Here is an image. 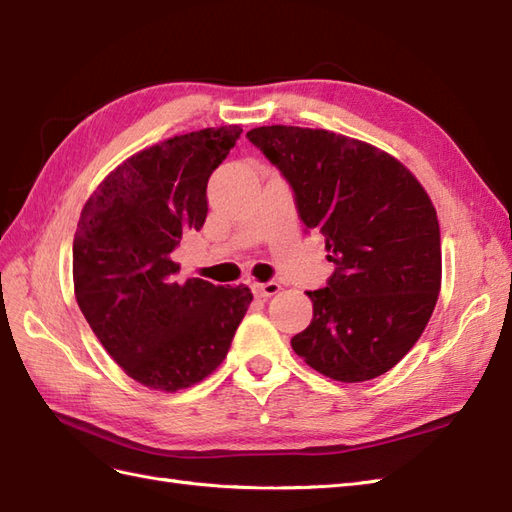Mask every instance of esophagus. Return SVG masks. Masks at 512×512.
I'll return each instance as SVG.
<instances>
[{
  "instance_id": "1",
  "label": "esophagus",
  "mask_w": 512,
  "mask_h": 512,
  "mask_svg": "<svg viewBox=\"0 0 512 512\" xmlns=\"http://www.w3.org/2000/svg\"><path fill=\"white\" fill-rule=\"evenodd\" d=\"M253 290H255V294H257L259 298H270V296H274V294H277V292L281 290V285H279L277 281L255 283V285H253Z\"/></svg>"
}]
</instances>
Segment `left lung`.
Listing matches in <instances>:
<instances>
[{"label": "left lung", "instance_id": "1", "mask_svg": "<svg viewBox=\"0 0 512 512\" xmlns=\"http://www.w3.org/2000/svg\"><path fill=\"white\" fill-rule=\"evenodd\" d=\"M246 138L290 183L335 266L305 292L313 320L294 352L342 383L385 374L424 333L441 287L439 220L422 183L385 151L326 129L272 125Z\"/></svg>", "mask_w": 512, "mask_h": 512}]
</instances>
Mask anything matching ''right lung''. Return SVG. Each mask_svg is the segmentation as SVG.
<instances>
[{"mask_svg": "<svg viewBox=\"0 0 512 512\" xmlns=\"http://www.w3.org/2000/svg\"><path fill=\"white\" fill-rule=\"evenodd\" d=\"M207 127L131 155L86 201L73 240L75 298L108 355L140 385L186 389L227 357L253 294L177 279L173 251L207 218V181L240 138Z\"/></svg>", "mask_w": 512, "mask_h": 512, "instance_id": "right-lung-1", "label": "right lung"}]
</instances>
